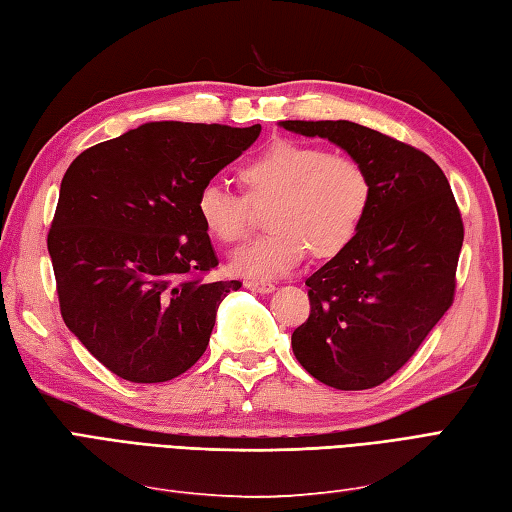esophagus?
<instances>
[{"label":"esophagus","mask_w":512,"mask_h":512,"mask_svg":"<svg viewBox=\"0 0 512 512\" xmlns=\"http://www.w3.org/2000/svg\"><path fill=\"white\" fill-rule=\"evenodd\" d=\"M245 289H247V291H252V293L267 295V293H271L273 289H276V286H273L271 282H258V280H249V282H245Z\"/></svg>","instance_id":"1"}]
</instances>
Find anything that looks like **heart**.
I'll list each match as a JSON object with an SVG mask.
<instances>
[{"mask_svg":"<svg viewBox=\"0 0 512 512\" xmlns=\"http://www.w3.org/2000/svg\"><path fill=\"white\" fill-rule=\"evenodd\" d=\"M243 195L219 184H204L195 210L202 228L219 243L245 239L252 206L267 208L269 234L234 249L230 269L241 278L286 276L306 258H332L352 245L369 215L373 180L350 154L319 145L280 139L239 169Z\"/></svg>","mask_w":512,"mask_h":512,"instance_id":"b5f03b06","label":"heart"}]
</instances>
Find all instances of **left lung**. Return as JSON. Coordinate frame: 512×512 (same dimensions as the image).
<instances>
[{
    "mask_svg": "<svg viewBox=\"0 0 512 512\" xmlns=\"http://www.w3.org/2000/svg\"><path fill=\"white\" fill-rule=\"evenodd\" d=\"M358 158L373 180L352 245L306 280L310 315L291 336L310 376L341 391L389 380L454 302L463 219L441 167L352 121H282Z\"/></svg>",
    "mask_w": 512,
    "mask_h": 512,
    "instance_id": "8db88e82",
    "label": "left lung"
}]
</instances>
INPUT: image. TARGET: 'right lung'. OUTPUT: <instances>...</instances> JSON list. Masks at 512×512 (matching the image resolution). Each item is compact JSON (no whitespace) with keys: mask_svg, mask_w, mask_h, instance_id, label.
Returning a JSON list of instances; mask_svg holds the SVG:
<instances>
[{"mask_svg":"<svg viewBox=\"0 0 512 512\" xmlns=\"http://www.w3.org/2000/svg\"><path fill=\"white\" fill-rule=\"evenodd\" d=\"M258 134V123L149 121L69 165L47 234L60 313L119 378L167 382L206 352L241 282L204 278L219 260L195 199Z\"/></svg>","mask_w":512,"mask_h":512,"instance_id":"obj_1","label":"right lung"}]
</instances>
